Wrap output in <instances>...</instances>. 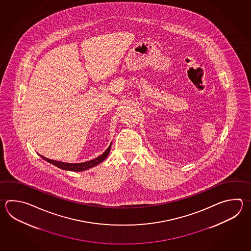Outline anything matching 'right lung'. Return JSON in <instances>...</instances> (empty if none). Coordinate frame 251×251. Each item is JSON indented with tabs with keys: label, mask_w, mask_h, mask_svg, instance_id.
Masks as SVG:
<instances>
[{
	"label": "right lung",
	"mask_w": 251,
	"mask_h": 251,
	"mask_svg": "<svg viewBox=\"0 0 251 251\" xmlns=\"http://www.w3.org/2000/svg\"><path fill=\"white\" fill-rule=\"evenodd\" d=\"M111 146H112V144L109 146V148H108L100 156H98L97 158L93 159V160H90V161L85 162V163H80V164L62 163V162H59V161H54V160L46 158V157H44L43 155H41V157L43 159H45L47 162H49V163H51V164H53V165H55L57 167L61 168V169L73 171V172H81V171L89 169V168L94 167V166L98 165V164H100V163H102V161L107 157L108 154L110 153Z\"/></svg>",
	"instance_id": "right-lung-1"
}]
</instances>
